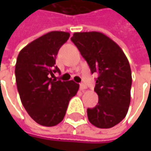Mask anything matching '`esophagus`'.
<instances>
[{
	"instance_id": "1",
	"label": "esophagus",
	"mask_w": 151,
	"mask_h": 151,
	"mask_svg": "<svg viewBox=\"0 0 151 151\" xmlns=\"http://www.w3.org/2000/svg\"><path fill=\"white\" fill-rule=\"evenodd\" d=\"M79 88H80V90H85V89H86V86L85 85V84H83V83H81L80 85H79Z\"/></svg>"
}]
</instances>
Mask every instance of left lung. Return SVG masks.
<instances>
[{
	"label": "left lung",
	"mask_w": 151,
	"mask_h": 151,
	"mask_svg": "<svg viewBox=\"0 0 151 151\" xmlns=\"http://www.w3.org/2000/svg\"><path fill=\"white\" fill-rule=\"evenodd\" d=\"M71 40L92 74H99L94 87L99 101L87 108L88 120L97 128H112L125 118L130 104L132 76L129 60L120 46L101 32H77Z\"/></svg>",
	"instance_id": "8db88e82"
}]
</instances>
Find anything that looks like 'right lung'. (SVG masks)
I'll return each instance as SVG.
<instances>
[{"instance_id": "right-lung-1", "label": "right lung", "mask_w": 151, "mask_h": 151, "mask_svg": "<svg viewBox=\"0 0 151 151\" xmlns=\"http://www.w3.org/2000/svg\"><path fill=\"white\" fill-rule=\"evenodd\" d=\"M64 31H51L26 45L17 57L15 80L21 101L29 116L38 124L52 127L61 122L70 100L79 85L51 77L60 73L56 56L69 38Z\"/></svg>"}]
</instances>
